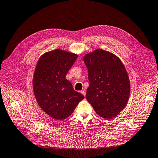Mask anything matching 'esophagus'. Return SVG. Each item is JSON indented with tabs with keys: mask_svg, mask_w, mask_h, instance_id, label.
Returning <instances> with one entry per match:
<instances>
[{
	"mask_svg": "<svg viewBox=\"0 0 158 158\" xmlns=\"http://www.w3.org/2000/svg\"><path fill=\"white\" fill-rule=\"evenodd\" d=\"M81 93L85 97V95H86V91H85V90H82L81 91Z\"/></svg>",
	"mask_w": 158,
	"mask_h": 158,
	"instance_id": "esophagus-1",
	"label": "esophagus"
}]
</instances>
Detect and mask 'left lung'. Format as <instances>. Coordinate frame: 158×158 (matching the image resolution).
I'll list each match as a JSON object with an SVG mask.
<instances>
[{
	"label": "left lung",
	"mask_w": 158,
	"mask_h": 158,
	"mask_svg": "<svg viewBox=\"0 0 158 158\" xmlns=\"http://www.w3.org/2000/svg\"><path fill=\"white\" fill-rule=\"evenodd\" d=\"M88 69L89 87L86 98L95 113L112 118L126 106L130 92L127 70L116 55L101 48L83 57Z\"/></svg>",
	"instance_id": "left-lung-1"
}]
</instances>
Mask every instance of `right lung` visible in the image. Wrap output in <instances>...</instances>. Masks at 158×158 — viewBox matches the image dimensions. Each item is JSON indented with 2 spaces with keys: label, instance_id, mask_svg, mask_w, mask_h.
<instances>
[{
  "label": "right lung",
  "instance_id": "add662e5",
  "mask_svg": "<svg viewBox=\"0 0 158 158\" xmlns=\"http://www.w3.org/2000/svg\"><path fill=\"white\" fill-rule=\"evenodd\" d=\"M78 55L60 49L44 54L36 66L33 88L42 110L52 118L63 120L74 111L84 96L66 79Z\"/></svg>",
  "mask_w": 158,
  "mask_h": 158
}]
</instances>
